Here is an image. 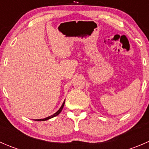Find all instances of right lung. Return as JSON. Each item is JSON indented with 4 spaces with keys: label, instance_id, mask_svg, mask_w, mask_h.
Returning <instances> with one entry per match:
<instances>
[{
    "label": "right lung",
    "instance_id": "1",
    "mask_svg": "<svg viewBox=\"0 0 149 149\" xmlns=\"http://www.w3.org/2000/svg\"><path fill=\"white\" fill-rule=\"evenodd\" d=\"M64 104H65V101H64V102L63 103V104H62V106H61V107L59 109H58V111H57V112H55V114H53V115H51V116H49V117H47V118H44V119H38V120H36V121H45V120H47L50 119V118H54V117L57 116V115H59V114L61 113V111H62L63 108V107H64Z\"/></svg>",
    "mask_w": 149,
    "mask_h": 149
}]
</instances>
